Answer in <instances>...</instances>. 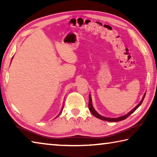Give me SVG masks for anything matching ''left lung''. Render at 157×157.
<instances>
[{
	"instance_id": "obj_1",
	"label": "left lung",
	"mask_w": 157,
	"mask_h": 157,
	"mask_svg": "<svg viewBox=\"0 0 157 157\" xmlns=\"http://www.w3.org/2000/svg\"><path fill=\"white\" fill-rule=\"evenodd\" d=\"M145 94L144 95H143V98H142V100H141V101H140V102L139 104L137 106H136V107L133 109H132L131 111H130V112H129L128 113L126 114V115L123 116H121V117H119V118H106V117H104V116H100V114L98 113L97 112V111L94 109V107H93V105H92V102H91V95H90V94H89V111H91V113L93 114V115H94V116L96 117V118L100 119V120H103V121H109V122H117V121H123V120H124V119H126V118H127V117H128L129 116L131 115V114H132L133 112H134L135 110H136V109H137V108L139 107V106L142 104L143 101V100H144V98H145Z\"/></svg>"
}]
</instances>
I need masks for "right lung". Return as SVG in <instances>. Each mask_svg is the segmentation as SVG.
<instances>
[{
    "label": "right lung",
    "instance_id": "obj_1",
    "mask_svg": "<svg viewBox=\"0 0 157 157\" xmlns=\"http://www.w3.org/2000/svg\"><path fill=\"white\" fill-rule=\"evenodd\" d=\"M62 111H61V112H62ZM60 113H59V114H60ZM58 116H59V115H58Z\"/></svg>",
    "mask_w": 157,
    "mask_h": 157
}]
</instances>
